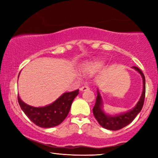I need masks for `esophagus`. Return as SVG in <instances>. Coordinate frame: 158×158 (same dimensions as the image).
<instances>
[{
    "label": "esophagus",
    "instance_id": "34e87169",
    "mask_svg": "<svg viewBox=\"0 0 158 158\" xmlns=\"http://www.w3.org/2000/svg\"><path fill=\"white\" fill-rule=\"evenodd\" d=\"M89 90V87H88V85H84V86H82V87L80 88V90H81V91H85V90Z\"/></svg>",
    "mask_w": 158,
    "mask_h": 158
}]
</instances>
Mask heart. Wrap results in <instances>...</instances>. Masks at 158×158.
I'll use <instances>...</instances> for the list:
<instances>
[{
  "mask_svg": "<svg viewBox=\"0 0 158 158\" xmlns=\"http://www.w3.org/2000/svg\"><path fill=\"white\" fill-rule=\"evenodd\" d=\"M102 64L101 61H96V62H86L82 67V72L85 73H90L96 70L98 66Z\"/></svg>",
  "mask_w": 158,
  "mask_h": 158,
  "instance_id": "obj_1",
  "label": "heart"
}]
</instances>
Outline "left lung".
<instances>
[{"mask_svg":"<svg viewBox=\"0 0 158 158\" xmlns=\"http://www.w3.org/2000/svg\"><path fill=\"white\" fill-rule=\"evenodd\" d=\"M136 71H137L141 75L142 81H143V88H142V95L137 104L132 109L124 113H121L115 115H110L106 113L103 110V102L102 97L99 92V90H97V98L96 104L93 109V113L95 118L98 121L99 124L103 128L109 129V130L116 131L118 129L124 128V127L130 124L135 119L137 114L141 111L143 106L144 97H145V77L142 70L137 67H132Z\"/></svg>","mask_w":158,"mask_h":158,"instance_id":"obj_1","label":"left lung"}]
</instances>
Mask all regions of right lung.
I'll list each match as a JSON object with an SVG mask.
<instances>
[{
	"mask_svg": "<svg viewBox=\"0 0 158 158\" xmlns=\"http://www.w3.org/2000/svg\"><path fill=\"white\" fill-rule=\"evenodd\" d=\"M78 91L79 90H76L64 93L53 103L45 106L34 107L28 105L21 100L19 95L18 101L21 109L34 124L42 128H50L60 124L67 117Z\"/></svg>",
	"mask_w": 158,
	"mask_h": 158,
	"instance_id": "add662e5",
	"label": "right lung"
}]
</instances>
